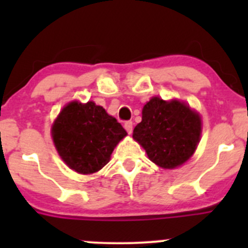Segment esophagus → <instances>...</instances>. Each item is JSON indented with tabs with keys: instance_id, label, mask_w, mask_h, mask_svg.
<instances>
[{
	"instance_id": "34e87169",
	"label": "esophagus",
	"mask_w": 248,
	"mask_h": 248,
	"mask_svg": "<svg viewBox=\"0 0 248 248\" xmlns=\"http://www.w3.org/2000/svg\"><path fill=\"white\" fill-rule=\"evenodd\" d=\"M124 129L127 131V133L131 134L132 132H133V122H132V121L124 122Z\"/></svg>"
}]
</instances>
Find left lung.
<instances>
[{"label": "left lung", "instance_id": "obj_1", "mask_svg": "<svg viewBox=\"0 0 248 248\" xmlns=\"http://www.w3.org/2000/svg\"><path fill=\"white\" fill-rule=\"evenodd\" d=\"M141 114L133 139L144 147L150 161L161 168L174 169L191 158L202 134L198 112L177 99L167 102L152 97Z\"/></svg>", "mask_w": 248, "mask_h": 248}]
</instances>
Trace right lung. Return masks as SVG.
Returning a JSON list of instances; mask_svg holds the SVG:
<instances>
[{"label": "right lung", "mask_w": 248, "mask_h": 248, "mask_svg": "<svg viewBox=\"0 0 248 248\" xmlns=\"http://www.w3.org/2000/svg\"><path fill=\"white\" fill-rule=\"evenodd\" d=\"M51 136L62 161L72 170L87 175L108 163L127 132L103 107L73 101L56 117Z\"/></svg>", "instance_id": "add662e5"}]
</instances>
